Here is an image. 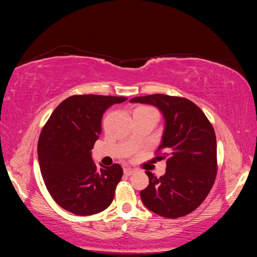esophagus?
I'll return each instance as SVG.
<instances>
[{"label":"esophagus","mask_w":257,"mask_h":257,"mask_svg":"<svg viewBox=\"0 0 257 257\" xmlns=\"http://www.w3.org/2000/svg\"><path fill=\"white\" fill-rule=\"evenodd\" d=\"M134 173H135V169H133V168H124V174H125L126 176H131Z\"/></svg>","instance_id":"1"}]
</instances>
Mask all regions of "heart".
Listing matches in <instances>:
<instances>
[{"mask_svg":"<svg viewBox=\"0 0 257 257\" xmlns=\"http://www.w3.org/2000/svg\"><path fill=\"white\" fill-rule=\"evenodd\" d=\"M147 109H152L150 107H146V106H141L137 108V110H147Z\"/></svg>","mask_w":257,"mask_h":257,"instance_id":"obj_1","label":"heart"}]
</instances>
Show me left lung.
<instances>
[{
  "label": "left lung",
  "instance_id": "obj_1",
  "mask_svg": "<svg viewBox=\"0 0 257 257\" xmlns=\"http://www.w3.org/2000/svg\"><path fill=\"white\" fill-rule=\"evenodd\" d=\"M130 102L158 107L166 122L157 150L158 160L166 159V173L157 178L146 170L149 185L141 192L144 205L168 219L193 212L208 196L216 177L212 124L196 104L184 97L151 94Z\"/></svg>",
  "mask_w": 257,
  "mask_h": 257
}]
</instances>
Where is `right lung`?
<instances>
[{"label":"right lung","instance_id":"add662e5","mask_svg":"<svg viewBox=\"0 0 257 257\" xmlns=\"http://www.w3.org/2000/svg\"><path fill=\"white\" fill-rule=\"evenodd\" d=\"M126 99L96 94L69 96L44 125L37 145L41 173L51 197L67 211L96 214L113 200L123 169L119 164L97 169L91 150L102 133L104 112Z\"/></svg>","mask_w":257,"mask_h":257}]
</instances>
